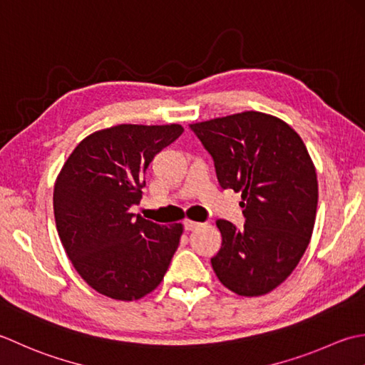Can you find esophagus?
<instances>
[{
    "instance_id": "34e87169",
    "label": "esophagus",
    "mask_w": 365,
    "mask_h": 365,
    "mask_svg": "<svg viewBox=\"0 0 365 365\" xmlns=\"http://www.w3.org/2000/svg\"><path fill=\"white\" fill-rule=\"evenodd\" d=\"M182 225H184L185 232H193V230H197L198 227H202V224H198V222H193V220H189V219H185Z\"/></svg>"
}]
</instances>
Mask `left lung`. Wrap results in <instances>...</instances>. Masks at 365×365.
I'll return each instance as SVG.
<instances>
[{"label": "left lung", "mask_w": 365, "mask_h": 365, "mask_svg": "<svg viewBox=\"0 0 365 365\" xmlns=\"http://www.w3.org/2000/svg\"><path fill=\"white\" fill-rule=\"evenodd\" d=\"M214 160L222 189L242 193L244 228L220 219L214 272L241 296L279 287L299 263L315 225L318 181L301 137L276 116L244 111L189 125Z\"/></svg>", "instance_id": "left-lung-1"}]
</instances>
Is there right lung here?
Returning a JSON list of instances; mask_svg holds the SVG:
<instances>
[{
  "label": "right lung",
  "instance_id": "obj_1",
  "mask_svg": "<svg viewBox=\"0 0 365 365\" xmlns=\"http://www.w3.org/2000/svg\"><path fill=\"white\" fill-rule=\"evenodd\" d=\"M180 124H120L73 150L53 192L56 230L86 284L111 299L133 301L158 287L180 245L182 225L130 212L154 155L181 135Z\"/></svg>",
  "mask_w": 365,
  "mask_h": 365
}]
</instances>
